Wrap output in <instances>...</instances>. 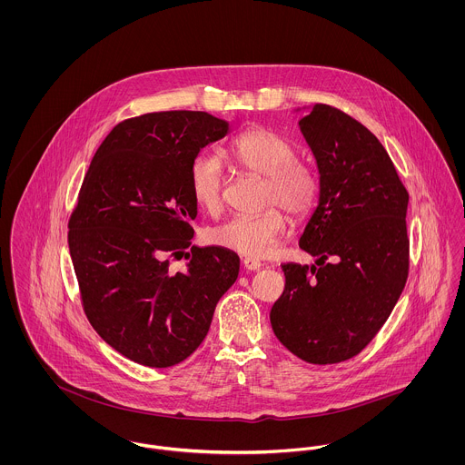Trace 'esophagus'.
Returning <instances> with one entry per match:
<instances>
[{
	"label": "esophagus",
	"mask_w": 465,
	"mask_h": 465,
	"mask_svg": "<svg viewBox=\"0 0 465 465\" xmlns=\"http://www.w3.org/2000/svg\"><path fill=\"white\" fill-rule=\"evenodd\" d=\"M242 265H244L246 271H258V269L262 267V262H258V260H254V258H244V260H242Z\"/></svg>",
	"instance_id": "obj_1"
}]
</instances>
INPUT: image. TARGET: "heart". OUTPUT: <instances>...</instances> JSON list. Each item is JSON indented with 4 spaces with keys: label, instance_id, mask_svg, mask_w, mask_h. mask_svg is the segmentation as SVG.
I'll return each mask as SVG.
<instances>
[{
    "label": "heart",
    "instance_id": "1",
    "mask_svg": "<svg viewBox=\"0 0 465 465\" xmlns=\"http://www.w3.org/2000/svg\"><path fill=\"white\" fill-rule=\"evenodd\" d=\"M226 157L230 163L252 177L263 179L262 214L232 217L211 230V241L224 250L248 258L269 256L286 230V215L293 219L310 214L321 196V177L313 164L297 155V148L286 136L267 129L251 127L233 138ZM189 189L194 202L207 213L223 209L224 172L221 161L200 152L189 166Z\"/></svg>",
    "mask_w": 465,
    "mask_h": 465
}]
</instances>
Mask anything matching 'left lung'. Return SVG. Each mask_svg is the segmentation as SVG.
<instances>
[{"label":"left lung","instance_id":"left-lung-1","mask_svg":"<svg viewBox=\"0 0 465 465\" xmlns=\"http://www.w3.org/2000/svg\"><path fill=\"white\" fill-rule=\"evenodd\" d=\"M299 125L321 173L319 205L299 248L319 260L282 265L285 290L271 325L293 356L334 364L366 349L405 286L409 193L386 148L356 118L317 104Z\"/></svg>","mask_w":465,"mask_h":465}]
</instances>
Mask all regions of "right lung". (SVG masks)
Listing matches in <instances>:
<instances>
[{
  "mask_svg": "<svg viewBox=\"0 0 465 465\" xmlns=\"http://www.w3.org/2000/svg\"><path fill=\"white\" fill-rule=\"evenodd\" d=\"M226 134L228 124L205 111L120 122L97 148L69 217L86 319L116 352L148 368L175 366L200 347L239 276L235 252L191 246L189 166ZM170 255H185L188 269L172 273Z\"/></svg>",
  "mask_w": 465,
  "mask_h": 465,
  "instance_id": "1",
  "label": "right lung"
}]
</instances>
